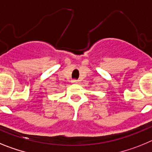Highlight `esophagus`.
<instances>
[{"instance_id": "obj_1", "label": "esophagus", "mask_w": 152, "mask_h": 152, "mask_svg": "<svg viewBox=\"0 0 152 152\" xmlns=\"http://www.w3.org/2000/svg\"><path fill=\"white\" fill-rule=\"evenodd\" d=\"M79 82H80V80H72V83H79Z\"/></svg>"}]
</instances>
